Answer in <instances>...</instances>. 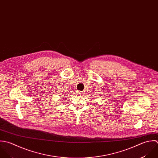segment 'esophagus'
<instances>
[{"mask_svg": "<svg viewBox=\"0 0 158 158\" xmlns=\"http://www.w3.org/2000/svg\"><path fill=\"white\" fill-rule=\"evenodd\" d=\"M77 94L79 95V96H80V95L82 94V93H81V91H77Z\"/></svg>", "mask_w": 158, "mask_h": 158, "instance_id": "esophagus-1", "label": "esophagus"}]
</instances>
